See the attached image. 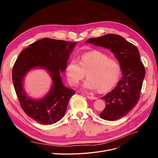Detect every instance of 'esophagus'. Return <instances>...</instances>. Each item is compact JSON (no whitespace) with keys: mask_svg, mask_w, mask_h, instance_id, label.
<instances>
[{"mask_svg":"<svg viewBox=\"0 0 158 158\" xmlns=\"http://www.w3.org/2000/svg\"><path fill=\"white\" fill-rule=\"evenodd\" d=\"M87 98L89 99H97V98L96 97H94V96H92V95H87Z\"/></svg>","mask_w":158,"mask_h":158,"instance_id":"obj_1","label":"esophagus"}]
</instances>
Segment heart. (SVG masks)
Instances as JSON below:
<instances>
[{"label": "heart", "instance_id": "b5f03b06", "mask_svg": "<svg viewBox=\"0 0 158 158\" xmlns=\"http://www.w3.org/2000/svg\"><path fill=\"white\" fill-rule=\"evenodd\" d=\"M66 74L70 85L76 86L85 76L88 79L83 84L87 91L98 89L106 92L116 84L121 74L117 60L99 51H92L81 55L79 62L71 60L66 68Z\"/></svg>", "mask_w": 158, "mask_h": 158}]
</instances>
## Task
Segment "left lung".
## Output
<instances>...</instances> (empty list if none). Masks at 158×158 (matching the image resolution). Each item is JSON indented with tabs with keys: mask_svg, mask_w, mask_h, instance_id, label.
I'll return each mask as SVG.
<instances>
[{
	"mask_svg": "<svg viewBox=\"0 0 158 158\" xmlns=\"http://www.w3.org/2000/svg\"><path fill=\"white\" fill-rule=\"evenodd\" d=\"M85 42L111 50L119 62L123 74L117 86L102 98L106 106L99 114L100 117L115 121L126 116L138 103L145 76L137 47L116 34L90 38Z\"/></svg>",
	"mask_w": 158,
	"mask_h": 158,
	"instance_id": "obj_1",
	"label": "left lung"
}]
</instances>
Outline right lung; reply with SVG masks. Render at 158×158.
<instances>
[{"mask_svg": "<svg viewBox=\"0 0 158 158\" xmlns=\"http://www.w3.org/2000/svg\"><path fill=\"white\" fill-rule=\"evenodd\" d=\"M76 42L44 38L29 45L19 55L12 69V81L23 111L33 120L44 125H51L63 117L70 98L75 91L64 86L60 73L67 66L70 54ZM41 68L49 72L52 87L40 100L30 98L23 88V81L30 69Z\"/></svg>", "mask_w": 158, "mask_h": 158, "instance_id": "right-lung-1", "label": "right lung"}]
</instances>
